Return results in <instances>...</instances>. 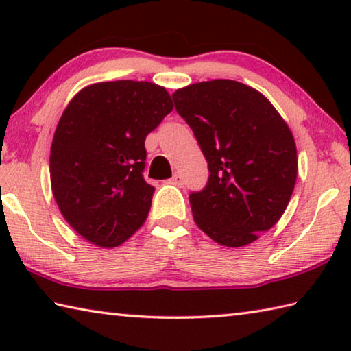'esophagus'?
<instances>
[{
  "label": "esophagus",
  "instance_id": "obj_1",
  "mask_svg": "<svg viewBox=\"0 0 351 351\" xmlns=\"http://www.w3.org/2000/svg\"><path fill=\"white\" fill-rule=\"evenodd\" d=\"M171 184H175V186L178 187H182L184 186V178L181 176V173H175L173 176H171Z\"/></svg>",
  "mask_w": 351,
  "mask_h": 351
}]
</instances>
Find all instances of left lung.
I'll return each mask as SVG.
<instances>
[{
	"label": "left lung",
	"instance_id": "1",
	"mask_svg": "<svg viewBox=\"0 0 351 351\" xmlns=\"http://www.w3.org/2000/svg\"><path fill=\"white\" fill-rule=\"evenodd\" d=\"M171 97L210 171L206 187L189 195L195 223L219 245H249L280 219L293 195V133L269 100L245 83L199 82Z\"/></svg>",
	"mask_w": 351,
	"mask_h": 351
}]
</instances>
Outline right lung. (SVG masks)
Wrapping results in <instances>:
<instances>
[{
	"label": "right lung",
	"instance_id": "obj_1",
	"mask_svg": "<svg viewBox=\"0 0 351 351\" xmlns=\"http://www.w3.org/2000/svg\"><path fill=\"white\" fill-rule=\"evenodd\" d=\"M173 110L165 88L116 80L83 88L58 121L51 145L52 193L77 234L116 247L147 219L145 138Z\"/></svg>",
	"mask_w": 351,
	"mask_h": 351
}]
</instances>
